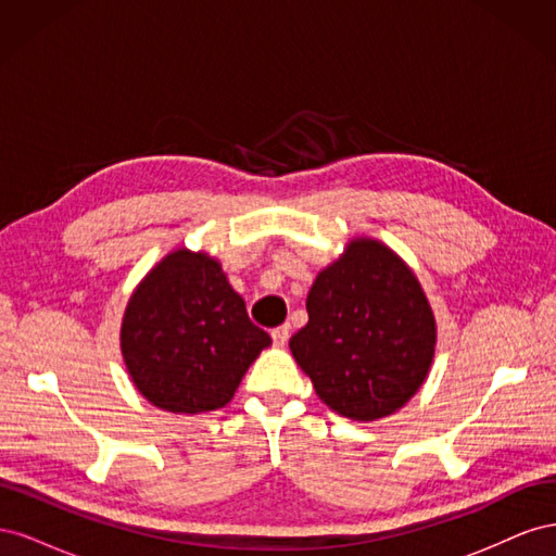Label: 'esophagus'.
Here are the masks:
<instances>
[{"mask_svg":"<svg viewBox=\"0 0 556 556\" xmlns=\"http://www.w3.org/2000/svg\"><path fill=\"white\" fill-rule=\"evenodd\" d=\"M271 339H274V345H276V348H285V343H288V339H290V325L276 327V329L271 331Z\"/></svg>","mask_w":556,"mask_h":556,"instance_id":"obj_1","label":"esophagus"}]
</instances>
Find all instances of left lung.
Listing matches in <instances>:
<instances>
[{
  "label": "left lung",
  "mask_w": 556,
  "mask_h": 556,
  "mask_svg": "<svg viewBox=\"0 0 556 556\" xmlns=\"http://www.w3.org/2000/svg\"><path fill=\"white\" fill-rule=\"evenodd\" d=\"M290 350L327 406L355 422L401 410L425 384L435 317L413 268L371 237L317 274Z\"/></svg>",
  "instance_id": "obj_1"
}]
</instances>
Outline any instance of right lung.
Returning <instances> with one entry per match:
<instances>
[{
	"mask_svg": "<svg viewBox=\"0 0 556 556\" xmlns=\"http://www.w3.org/2000/svg\"><path fill=\"white\" fill-rule=\"evenodd\" d=\"M271 336L208 252L176 248L131 292L121 352L139 394L155 408L199 415L227 406Z\"/></svg>",
	"mask_w": 556,
	"mask_h": 556,
	"instance_id": "add662e5",
	"label": "right lung"
}]
</instances>
